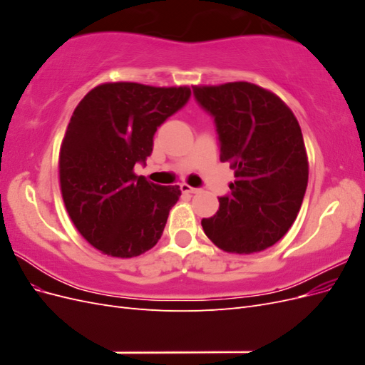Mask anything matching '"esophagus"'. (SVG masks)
I'll return each instance as SVG.
<instances>
[{"label":"esophagus","mask_w":365,"mask_h":365,"mask_svg":"<svg viewBox=\"0 0 365 365\" xmlns=\"http://www.w3.org/2000/svg\"><path fill=\"white\" fill-rule=\"evenodd\" d=\"M182 193H200L201 189H196V187H190L189 184H181Z\"/></svg>","instance_id":"obj_1"}]
</instances>
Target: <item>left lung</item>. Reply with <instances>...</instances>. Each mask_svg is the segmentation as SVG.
<instances>
[{"label": "left lung", "instance_id": "obj_1", "mask_svg": "<svg viewBox=\"0 0 365 365\" xmlns=\"http://www.w3.org/2000/svg\"><path fill=\"white\" fill-rule=\"evenodd\" d=\"M215 118L220 161L236 181L219 197L204 233L227 252L250 254L279 242L300 212L309 164L300 125L279 96L250 82L192 86Z\"/></svg>", "mask_w": 365, "mask_h": 365}]
</instances>
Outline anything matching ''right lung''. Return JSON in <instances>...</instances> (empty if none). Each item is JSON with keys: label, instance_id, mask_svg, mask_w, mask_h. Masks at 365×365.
<instances>
[{"label": "right lung", "instance_id": "1", "mask_svg": "<svg viewBox=\"0 0 365 365\" xmlns=\"http://www.w3.org/2000/svg\"><path fill=\"white\" fill-rule=\"evenodd\" d=\"M189 86L102 83L76 106L59 153L65 208L101 252L130 259L157 245L180 185H158L134 172L146 164L153 135L190 98Z\"/></svg>", "mask_w": 365, "mask_h": 365}]
</instances>
